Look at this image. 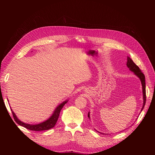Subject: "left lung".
Instances as JSON below:
<instances>
[{
	"mask_svg": "<svg viewBox=\"0 0 155 155\" xmlns=\"http://www.w3.org/2000/svg\"><path fill=\"white\" fill-rule=\"evenodd\" d=\"M127 66L129 68L130 70L132 72H134V73L137 75V76L140 78V81H141L142 85V89H143V107L142 108V110H143V107L145 104V101H146V92H145V76L142 73V70L140 69V68L130 58L127 57ZM88 117L89 118V112L88 114Z\"/></svg>",
	"mask_w": 155,
	"mask_h": 155,
	"instance_id": "1",
	"label": "left lung"
}]
</instances>
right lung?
<instances>
[{
	"label": "right lung",
	"instance_id": "obj_1",
	"mask_svg": "<svg viewBox=\"0 0 155 155\" xmlns=\"http://www.w3.org/2000/svg\"><path fill=\"white\" fill-rule=\"evenodd\" d=\"M68 101H65L63 103H62L61 104H60L57 108H56L54 112V114H52L50 118L47 120L46 121H44V122H42L39 124H37V125H31V124H25L22 122L21 121L18 120L15 113L12 111V114L13 116V118L16 121V123H17L18 125H20L26 128L27 129H29L30 130H35V131H40V130H49L51 128H53L55 126L56 122L58 120L59 116L60 114V112L63 106L65 105V104H67V102Z\"/></svg>",
	"mask_w": 155,
	"mask_h": 155
}]
</instances>
